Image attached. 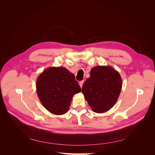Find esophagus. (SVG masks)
<instances>
[{
    "label": "esophagus",
    "instance_id": "1",
    "mask_svg": "<svg viewBox=\"0 0 155 155\" xmlns=\"http://www.w3.org/2000/svg\"><path fill=\"white\" fill-rule=\"evenodd\" d=\"M83 83H84V80H82V81H79V85H80L81 88H82V86H83Z\"/></svg>",
    "mask_w": 155,
    "mask_h": 155
}]
</instances>
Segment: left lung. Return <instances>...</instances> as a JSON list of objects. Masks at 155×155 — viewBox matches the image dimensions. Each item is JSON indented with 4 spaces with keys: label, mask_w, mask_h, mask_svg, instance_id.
Wrapping results in <instances>:
<instances>
[{
    "label": "left lung",
    "mask_w": 155,
    "mask_h": 155,
    "mask_svg": "<svg viewBox=\"0 0 155 155\" xmlns=\"http://www.w3.org/2000/svg\"><path fill=\"white\" fill-rule=\"evenodd\" d=\"M82 87V92L94 112L103 113L113 107L121 92L122 81L110 67L97 66Z\"/></svg>",
    "instance_id": "1"
}]
</instances>
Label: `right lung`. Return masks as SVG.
Wrapping results in <instances>:
<instances>
[{"instance_id": "right-lung-1", "label": "right lung", "mask_w": 155, "mask_h": 155, "mask_svg": "<svg viewBox=\"0 0 155 155\" xmlns=\"http://www.w3.org/2000/svg\"><path fill=\"white\" fill-rule=\"evenodd\" d=\"M36 88L42 104L56 115L66 113L74 94L81 91L74 75L64 67L46 69L37 78Z\"/></svg>"}]
</instances>
